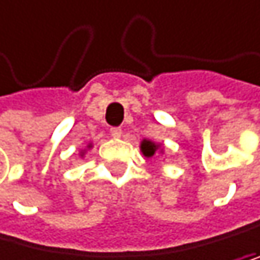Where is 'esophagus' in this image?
Returning <instances> with one entry per match:
<instances>
[{
	"label": "esophagus",
	"instance_id": "34e87169",
	"mask_svg": "<svg viewBox=\"0 0 260 260\" xmlns=\"http://www.w3.org/2000/svg\"><path fill=\"white\" fill-rule=\"evenodd\" d=\"M109 132H111V137L112 138H120V135H122V128L120 127H112Z\"/></svg>",
	"mask_w": 260,
	"mask_h": 260
}]
</instances>
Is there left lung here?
Here are the masks:
<instances>
[{
    "instance_id": "obj_1",
    "label": "left lung",
    "mask_w": 260,
    "mask_h": 260,
    "mask_svg": "<svg viewBox=\"0 0 260 260\" xmlns=\"http://www.w3.org/2000/svg\"><path fill=\"white\" fill-rule=\"evenodd\" d=\"M140 151L143 152V156L145 157H152L156 154H164V148H162L160 143H156L152 140H143L140 143Z\"/></svg>"
}]
</instances>
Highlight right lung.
I'll use <instances>...</instances> for the list:
<instances>
[{
	"mask_svg": "<svg viewBox=\"0 0 260 260\" xmlns=\"http://www.w3.org/2000/svg\"><path fill=\"white\" fill-rule=\"evenodd\" d=\"M91 148H93V145H91V143H90V145H86V149H91ZM86 149H83V151L80 152V156H82V157L85 156V152H86Z\"/></svg>",
	"mask_w": 260,
	"mask_h": 260,
	"instance_id": "right-lung-1",
	"label": "right lung"
}]
</instances>
